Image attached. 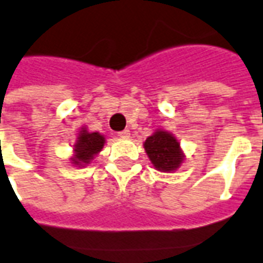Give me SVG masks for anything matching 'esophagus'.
Returning a JSON list of instances; mask_svg holds the SVG:
<instances>
[{
  "label": "esophagus",
  "instance_id": "esophagus-1",
  "mask_svg": "<svg viewBox=\"0 0 263 263\" xmlns=\"http://www.w3.org/2000/svg\"><path fill=\"white\" fill-rule=\"evenodd\" d=\"M118 136L119 137H122V138H127L130 136V130H122V132H119L118 133Z\"/></svg>",
  "mask_w": 263,
  "mask_h": 263
}]
</instances>
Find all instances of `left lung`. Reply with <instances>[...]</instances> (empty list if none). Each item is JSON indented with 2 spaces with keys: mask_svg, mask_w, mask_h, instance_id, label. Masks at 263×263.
<instances>
[{
  "mask_svg": "<svg viewBox=\"0 0 263 263\" xmlns=\"http://www.w3.org/2000/svg\"><path fill=\"white\" fill-rule=\"evenodd\" d=\"M145 152L153 167L163 172L175 171L183 161L180 144L174 136L164 130H157L144 142Z\"/></svg>",
  "mask_w": 263,
  "mask_h": 263,
  "instance_id": "obj_1",
  "label": "left lung"
}]
</instances>
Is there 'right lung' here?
<instances>
[{
	"label": "right lung",
	"instance_id": "add662e5",
	"mask_svg": "<svg viewBox=\"0 0 263 263\" xmlns=\"http://www.w3.org/2000/svg\"><path fill=\"white\" fill-rule=\"evenodd\" d=\"M106 140L102 134L89 133L85 129H81L74 144V156L72 163L79 167H84L103 149Z\"/></svg>",
	"mask_w": 263,
	"mask_h": 263
}]
</instances>
